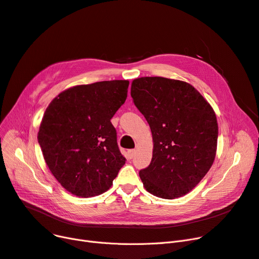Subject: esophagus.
<instances>
[{"mask_svg":"<svg viewBox=\"0 0 259 259\" xmlns=\"http://www.w3.org/2000/svg\"><path fill=\"white\" fill-rule=\"evenodd\" d=\"M135 154H136V151H135V150H130V151L127 152V155H128V158H130V159H133L134 156H135Z\"/></svg>","mask_w":259,"mask_h":259,"instance_id":"obj_1","label":"esophagus"}]
</instances>
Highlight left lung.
I'll return each instance as SVG.
<instances>
[{"instance_id": "obj_1", "label": "left lung", "mask_w": 259, "mask_h": 259, "mask_svg": "<svg viewBox=\"0 0 259 259\" xmlns=\"http://www.w3.org/2000/svg\"><path fill=\"white\" fill-rule=\"evenodd\" d=\"M131 95L153 136L151 164L139 171L144 189L163 199L187 195L216 156L218 124L213 107L190 83L163 77L133 80Z\"/></svg>"}]
</instances>
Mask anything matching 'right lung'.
Returning a JSON list of instances; mask_svg holds the SVG:
<instances>
[{
	"label": "right lung",
	"instance_id": "obj_1",
	"mask_svg": "<svg viewBox=\"0 0 259 259\" xmlns=\"http://www.w3.org/2000/svg\"><path fill=\"white\" fill-rule=\"evenodd\" d=\"M128 84L112 80L76 85L47 106L38 141L49 170L72 195L103 194L124 165L110 119L125 102Z\"/></svg>",
	"mask_w": 259,
	"mask_h": 259
}]
</instances>
